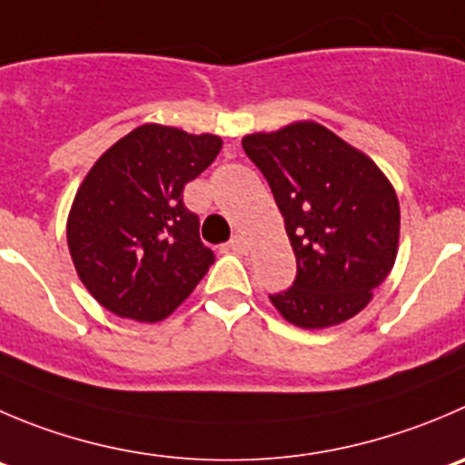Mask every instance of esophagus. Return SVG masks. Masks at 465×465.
Instances as JSON below:
<instances>
[{"label":"esophagus","instance_id":"obj_1","mask_svg":"<svg viewBox=\"0 0 465 465\" xmlns=\"http://www.w3.org/2000/svg\"><path fill=\"white\" fill-rule=\"evenodd\" d=\"M228 249L232 251V253H246V251H249V242H246L244 235H235L228 242Z\"/></svg>","mask_w":465,"mask_h":465}]
</instances>
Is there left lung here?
I'll list each match as a JSON object with an SVG mask.
<instances>
[{"mask_svg":"<svg viewBox=\"0 0 465 465\" xmlns=\"http://www.w3.org/2000/svg\"><path fill=\"white\" fill-rule=\"evenodd\" d=\"M285 219L294 285L269 294L299 329L342 324L372 302L400 246V201L377 163L324 125L290 123L242 139Z\"/></svg>","mask_w":465,"mask_h":465,"instance_id":"1","label":"left lung"}]
</instances>
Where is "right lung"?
<instances>
[{
    "label": "right lung",
    "mask_w": 465,
    "mask_h": 465,
    "mask_svg": "<svg viewBox=\"0 0 465 465\" xmlns=\"http://www.w3.org/2000/svg\"><path fill=\"white\" fill-rule=\"evenodd\" d=\"M221 136L148 123L97 159L74 193L68 249L100 306L154 324L201 282L214 253L183 203L184 184L219 154Z\"/></svg>",
    "instance_id": "obj_1"
}]
</instances>
